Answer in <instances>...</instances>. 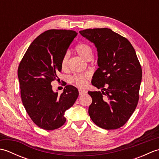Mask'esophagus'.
Instances as JSON below:
<instances>
[{
	"label": "esophagus",
	"instance_id": "1",
	"mask_svg": "<svg viewBox=\"0 0 159 159\" xmlns=\"http://www.w3.org/2000/svg\"><path fill=\"white\" fill-rule=\"evenodd\" d=\"M79 95L81 96L83 95V94H85L87 93V92L86 90H84V89H79Z\"/></svg>",
	"mask_w": 159,
	"mask_h": 159
}]
</instances>
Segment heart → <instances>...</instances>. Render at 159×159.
Listing matches in <instances>:
<instances>
[{
	"mask_svg": "<svg viewBox=\"0 0 159 159\" xmlns=\"http://www.w3.org/2000/svg\"><path fill=\"white\" fill-rule=\"evenodd\" d=\"M75 51L80 57L86 61H89L93 57V49L89 44L86 43H80L75 47ZM69 53L66 52L63 55L61 60V67L63 70L67 68V64L69 60ZM90 75L88 73L80 74L72 78V81L73 83L79 87H84L87 85V80L89 79Z\"/></svg>",
	"mask_w": 159,
	"mask_h": 159,
	"instance_id": "b5f03b06",
	"label": "heart"
}]
</instances>
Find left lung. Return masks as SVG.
Returning <instances> with one entry per match:
<instances>
[{"mask_svg": "<svg viewBox=\"0 0 159 159\" xmlns=\"http://www.w3.org/2000/svg\"><path fill=\"white\" fill-rule=\"evenodd\" d=\"M80 34L94 43L98 68L92 84L101 92H88L92 102L91 119L106 130L126 123L139 101L142 70L135 50L128 40L107 28L89 29Z\"/></svg>", "mask_w": 159, "mask_h": 159, "instance_id": "obj_1", "label": "left lung"}]
</instances>
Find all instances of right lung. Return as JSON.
Segmentation results:
<instances>
[{"mask_svg":"<svg viewBox=\"0 0 159 159\" xmlns=\"http://www.w3.org/2000/svg\"><path fill=\"white\" fill-rule=\"evenodd\" d=\"M78 33L70 30H48L29 46L20 63L18 76L21 98L29 117L46 130L65 124L64 114L79 96L75 87L66 85L63 93L54 92L51 82L61 71V60Z\"/></svg>","mask_w":159,"mask_h":159,"instance_id":"right-lung-1","label":"right lung"}]
</instances>
